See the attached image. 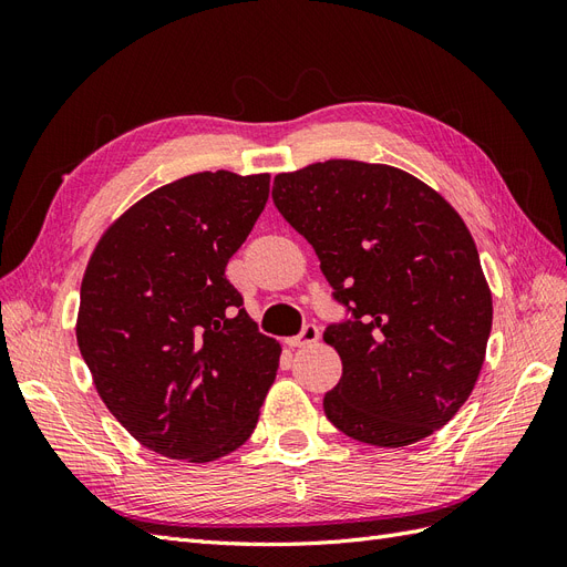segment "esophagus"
<instances>
[{"instance_id": "34e87169", "label": "esophagus", "mask_w": 567, "mask_h": 567, "mask_svg": "<svg viewBox=\"0 0 567 567\" xmlns=\"http://www.w3.org/2000/svg\"><path fill=\"white\" fill-rule=\"evenodd\" d=\"M317 340H319V329L315 323H307L300 336H293L286 340V346L288 348H305V346H312V342H317Z\"/></svg>"}]
</instances>
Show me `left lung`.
Segmentation results:
<instances>
[{
  "instance_id": "left-lung-1",
  "label": "left lung",
  "mask_w": 567,
  "mask_h": 567,
  "mask_svg": "<svg viewBox=\"0 0 567 567\" xmlns=\"http://www.w3.org/2000/svg\"><path fill=\"white\" fill-rule=\"evenodd\" d=\"M271 196L354 315L323 333L342 362L326 419L375 447L447 425L471 398L492 331V290L466 221L435 188L383 163L307 165L274 177Z\"/></svg>"
}]
</instances>
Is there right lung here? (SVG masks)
<instances>
[{"mask_svg": "<svg viewBox=\"0 0 567 567\" xmlns=\"http://www.w3.org/2000/svg\"><path fill=\"white\" fill-rule=\"evenodd\" d=\"M267 198V173L182 177L120 215L84 269L75 336L94 388L161 456L208 463L255 431L281 346L225 267Z\"/></svg>", "mask_w": 567, "mask_h": 567, "instance_id": "obj_1", "label": "right lung"}]
</instances>
